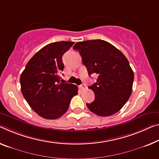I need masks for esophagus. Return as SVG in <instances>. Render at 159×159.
I'll use <instances>...</instances> for the list:
<instances>
[{
	"label": "esophagus",
	"mask_w": 159,
	"mask_h": 159,
	"mask_svg": "<svg viewBox=\"0 0 159 159\" xmlns=\"http://www.w3.org/2000/svg\"><path fill=\"white\" fill-rule=\"evenodd\" d=\"M85 88H86V85H85L84 84H81L80 86V89H81V90H83V89H84Z\"/></svg>",
	"instance_id": "obj_1"
}]
</instances>
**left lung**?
Instances as JSON below:
<instances>
[{"mask_svg":"<svg viewBox=\"0 0 159 159\" xmlns=\"http://www.w3.org/2000/svg\"><path fill=\"white\" fill-rule=\"evenodd\" d=\"M73 49L79 51L90 76L98 75L97 82L89 87L95 98L87 107L101 116L113 115L126 103L132 92L134 72L120 50L102 40L78 42Z\"/></svg>","mask_w":159,"mask_h":159,"instance_id":"1","label":"left lung"}]
</instances>
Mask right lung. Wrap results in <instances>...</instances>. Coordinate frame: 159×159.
Instances as JSON below:
<instances>
[{
    "mask_svg": "<svg viewBox=\"0 0 159 159\" xmlns=\"http://www.w3.org/2000/svg\"><path fill=\"white\" fill-rule=\"evenodd\" d=\"M74 42L52 43L40 49L27 63L20 78L21 92L31 109L44 119H55L69 108L77 94L76 85L60 83L62 55Z\"/></svg>",
    "mask_w": 159,
    "mask_h": 159,
    "instance_id": "right-lung-1",
    "label": "right lung"
}]
</instances>
